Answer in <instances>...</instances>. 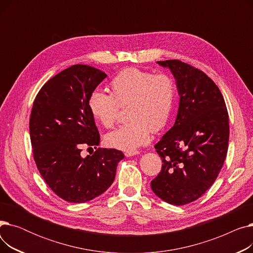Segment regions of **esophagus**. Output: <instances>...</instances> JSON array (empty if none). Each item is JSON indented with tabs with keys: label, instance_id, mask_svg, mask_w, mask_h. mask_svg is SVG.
Listing matches in <instances>:
<instances>
[{
	"label": "esophagus",
	"instance_id": "34e87169",
	"mask_svg": "<svg viewBox=\"0 0 253 253\" xmlns=\"http://www.w3.org/2000/svg\"><path fill=\"white\" fill-rule=\"evenodd\" d=\"M137 154H139L138 151H127V152L125 153V156H126V157H132V156H135V155H137Z\"/></svg>",
	"mask_w": 253,
	"mask_h": 253
}]
</instances>
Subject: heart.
<instances>
[{"label":"heart","instance_id":"b5f03b06","mask_svg":"<svg viewBox=\"0 0 253 253\" xmlns=\"http://www.w3.org/2000/svg\"><path fill=\"white\" fill-rule=\"evenodd\" d=\"M111 92L94 89L89 95L91 115L105 128L115 125L120 106L127 108L129 121L105 136L109 147L134 151L162 130L173 111L177 88L174 79L138 68H125L110 83Z\"/></svg>","mask_w":253,"mask_h":253}]
</instances>
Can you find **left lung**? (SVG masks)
I'll use <instances>...</instances> for the list:
<instances>
[{"mask_svg":"<svg viewBox=\"0 0 253 253\" xmlns=\"http://www.w3.org/2000/svg\"><path fill=\"white\" fill-rule=\"evenodd\" d=\"M157 62L173 74L180 98L174 125L155 144L163 164L151 188L180 206L200 198L218 176L228 153L229 114L219 88L205 73L176 59Z\"/></svg>","mask_w":253,"mask_h":253,"instance_id":"1","label":"left lung"}]
</instances>
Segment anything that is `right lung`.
I'll return each instance as SVG.
<instances>
[{"label":"right lung","mask_w":253,"mask_h":253,"mask_svg":"<svg viewBox=\"0 0 253 253\" xmlns=\"http://www.w3.org/2000/svg\"><path fill=\"white\" fill-rule=\"evenodd\" d=\"M106 75L75 64L51 78L37 94L30 135L37 168L48 187L64 201L85 203L108 190L124 154L100 149L84 158L82 149L97 148L99 133L88 98Z\"/></svg>","instance_id":"add662e5"}]
</instances>
